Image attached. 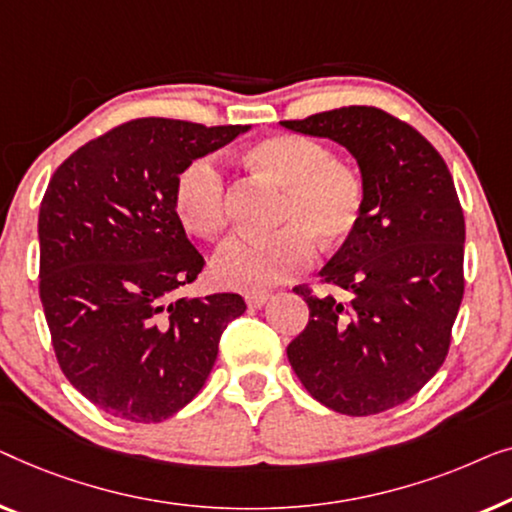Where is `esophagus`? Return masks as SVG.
Returning <instances> with one entry per match:
<instances>
[{"label": "esophagus", "instance_id": "obj_1", "mask_svg": "<svg viewBox=\"0 0 512 512\" xmlns=\"http://www.w3.org/2000/svg\"><path fill=\"white\" fill-rule=\"evenodd\" d=\"M269 299H271L269 292H250V294H246L248 308H262Z\"/></svg>", "mask_w": 512, "mask_h": 512}]
</instances>
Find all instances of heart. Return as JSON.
I'll use <instances>...</instances> for the list:
<instances>
[{
  "label": "heart",
  "mask_w": 512,
  "mask_h": 512,
  "mask_svg": "<svg viewBox=\"0 0 512 512\" xmlns=\"http://www.w3.org/2000/svg\"><path fill=\"white\" fill-rule=\"evenodd\" d=\"M243 160L257 176L280 187L269 236H232L213 257L220 285L259 292L308 269L315 241L334 250L362 225L366 187L348 164L322 143L299 134H271L255 141ZM174 211L187 232L213 239L229 222L225 176L213 157H197L178 174Z\"/></svg>",
  "instance_id": "b5f03b06"
}]
</instances>
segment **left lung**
Masks as SVG:
<instances>
[{
	"label": "left lung",
	"instance_id": "1",
	"mask_svg": "<svg viewBox=\"0 0 512 512\" xmlns=\"http://www.w3.org/2000/svg\"><path fill=\"white\" fill-rule=\"evenodd\" d=\"M352 153L366 187L362 225L320 271L348 301L315 297L308 325L287 345L294 373L313 399L362 417L422 390L450 350L464 297V211L448 164L410 127L376 106L283 120Z\"/></svg>",
	"mask_w": 512,
	"mask_h": 512
}]
</instances>
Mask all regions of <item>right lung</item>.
I'll return each mask as SVG.
<instances>
[{
    "instance_id": "right-lung-1",
    "label": "right lung",
    "mask_w": 512,
    "mask_h": 512,
    "mask_svg": "<svg viewBox=\"0 0 512 512\" xmlns=\"http://www.w3.org/2000/svg\"><path fill=\"white\" fill-rule=\"evenodd\" d=\"M136 118L71 153L39 208V297L57 364L99 410L162 422L211 373L239 294L176 299L204 269L174 211L181 171L246 132Z\"/></svg>"
}]
</instances>
